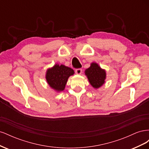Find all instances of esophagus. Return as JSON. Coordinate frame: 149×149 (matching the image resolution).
Here are the masks:
<instances>
[{
  "label": "esophagus",
  "mask_w": 149,
  "mask_h": 149,
  "mask_svg": "<svg viewBox=\"0 0 149 149\" xmlns=\"http://www.w3.org/2000/svg\"><path fill=\"white\" fill-rule=\"evenodd\" d=\"M75 73H76V74H81V73H82V69H81V68L76 69V70H75Z\"/></svg>",
  "instance_id": "obj_1"
}]
</instances>
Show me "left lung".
<instances>
[{
	"instance_id": "1",
	"label": "left lung",
	"mask_w": 149,
	"mask_h": 149,
	"mask_svg": "<svg viewBox=\"0 0 149 149\" xmlns=\"http://www.w3.org/2000/svg\"><path fill=\"white\" fill-rule=\"evenodd\" d=\"M90 84L94 88H99L104 83L106 79V71L96 63H93L89 68L85 71Z\"/></svg>"
}]
</instances>
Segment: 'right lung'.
Returning a JSON list of instances; mask_svg holds the SVG:
<instances>
[{
    "label": "right lung",
    "mask_w": 149,
    "mask_h": 149,
    "mask_svg": "<svg viewBox=\"0 0 149 149\" xmlns=\"http://www.w3.org/2000/svg\"><path fill=\"white\" fill-rule=\"evenodd\" d=\"M74 74V70L63 65H55L48 69L46 74V79L52 88L57 91H63L68 79Z\"/></svg>",
    "instance_id": "1"
}]
</instances>
